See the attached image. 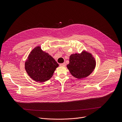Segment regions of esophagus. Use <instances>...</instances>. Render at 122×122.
<instances>
[{
  "label": "esophagus",
  "mask_w": 122,
  "mask_h": 122,
  "mask_svg": "<svg viewBox=\"0 0 122 122\" xmlns=\"http://www.w3.org/2000/svg\"><path fill=\"white\" fill-rule=\"evenodd\" d=\"M60 66H63V67H65V66H66V64H65V63H64L60 64Z\"/></svg>",
  "instance_id": "1"
}]
</instances>
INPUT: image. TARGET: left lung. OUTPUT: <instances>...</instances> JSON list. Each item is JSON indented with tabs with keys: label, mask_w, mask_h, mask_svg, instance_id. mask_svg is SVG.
Returning a JSON list of instances; mask_svg holds the SVG:
<instances>
[{
	"label": "left lung",
	"mask_w": 122,
	"mask_h": 122,
	"mask_svg": "<svg viewBox=\"0 0 122 122\" xmlns=\"http://www.w3.org/2000/svg\"><path fill=\"white\" fill-rule=\"evenodd\" d=\"M96 65L95 60L92 55L84 51L81 53L71 55L69 64L67 67L74 76L78 79L86 77L90 75Z\"/></svg>",
	"instance_id": "left-lung-1"
}]
</instances>
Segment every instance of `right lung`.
I'll return each instance as SVG.
<instances>
[{
  "label": "right lung",
  "instance_id": "obj_1",
  "mask_svg": "<svg viewBox=\"0 0 122 122\" xmlns=\"http://www.w3.org/2000/svg\"><path fill=\"white\" fill-rule=\"evenodd\" d=\"M58 64L48 53L37 46L30 53L25 62V69L30 77L36 81L44 82L53 75Z\"/></svg>",
  "mask_w": 122,
  "mask_h": 122
}]
</instances>
